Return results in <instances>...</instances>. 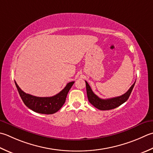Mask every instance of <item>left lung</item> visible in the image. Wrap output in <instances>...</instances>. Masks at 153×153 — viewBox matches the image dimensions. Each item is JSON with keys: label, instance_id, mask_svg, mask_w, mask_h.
I'll return each mask as SVG.
<instances>
[{"label": "left lung", "instance_id": "obj_1", "mask_svg": "<svg viewBox=\"0 0 153 153\" xmlns=\"http://www.w3.org/2000/svg\"><path fill=\"white\" fill-rule=\"evenodd\" d=\"M85 82L86 84L87 95H88V98L89 103L100 110L113 109L120 106L123 103H124L128 100V97H129L131 91H132L134 88V85L135 84V82H134V83L131 85L129 89L125 94L121 95V96L103 100V99H101L97 96L93 92L91 87L89 86L88 83L86 81H85Z\"/></svg>", "mask_w": 153, "mask_h": 153}]
</instances>
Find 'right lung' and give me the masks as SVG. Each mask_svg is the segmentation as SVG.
I'll use <instances>...</instances> for the list:
<instances>
[{"label": "right lung", "instance_id": "1", "mask_svg": "<svg viewBox=\"0 0 153 153\" xmlns=\"http://www.w3.org/2000/svg\"><path fill=\"white\" fill-rule=\"evenodd\" d=\"M14 82L20 96L26 106L42 114H53L60 109L66 100L69 91L74 83V82L67 83L66 86L59 94L52 97H40L26 94L19 88L15 81Z\"/></svg>", "mask_w": 153, "mask_h": 153}]
</instances>
